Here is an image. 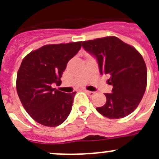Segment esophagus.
<instances>
[{
	"instance_id": "esophagus-1",
	"label": "esophagus",
	"mask_w": 159,
	"mask_h": 159,
	"mask_svg": "<svg viewBox=\"0 0 159 159\" xmlns=\"http://www.w3.org/2000/svg\"><path fill=\"white\" fill-rule=\"evenodd\" d=\"M85 92H86L87 94H88L89 96H93L94 95H95V92H90V91H85Z\"/></svg>"
}]
</instances>
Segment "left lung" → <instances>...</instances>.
<instances>
[{"label":"left lung","mask_w":159,"mask_h":159,"mask_svg":"<svg viewBox=\"0 0 159 159\" xmlns=\"http://www.w3.org/2000/svg\"><path fill=\"white\" fill-rule=\"evenodd\" d=\"M96 58L99 71L109 77L112 93H106L107 102L97 111L109 119H121L135 110L145 93L147 71L143 57L134 47L116 36H107L82 43Z\"/></svg>","instance_id":"1"}]
</instances>
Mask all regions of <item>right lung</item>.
<instances>
[{
  "label": "right lung",
  "instance_id": "obj_1",
  "mask_svg": "<svg viewBox=\"0 0 159 159\" xmlns=\"http://www.w3.org/2000/svg\"><path fill=\"white\" fill-rule=\"evenodd\" d=\"M81 43L48 44L24 58L17 72L16 91L26 111L37 123L57 127L69 116L75 92H62L52 85L61 84L67 62L80 51Z\"/></svg>",
  "mask_w": 159,
  "mask_h": 159
}]
</instances>
